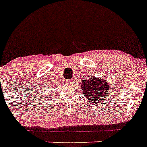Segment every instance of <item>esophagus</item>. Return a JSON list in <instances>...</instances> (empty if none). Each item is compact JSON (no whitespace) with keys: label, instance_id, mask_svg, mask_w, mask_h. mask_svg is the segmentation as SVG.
Segmentation results:
<instances>
[{"label":"esophagus","instance_id":"34e87169","mask_svg":"<svg viewBox=\"0 0 147 147\" xmlns=\"http://www.w3.org/2000/svg\"><path fill=\"white\" fill-rule=\"evenodd\" d=\"M67 82L70 84L71 82H72V80H67Z\"/></svg>","mask_w":147,"mask_h":147}]
</instances>
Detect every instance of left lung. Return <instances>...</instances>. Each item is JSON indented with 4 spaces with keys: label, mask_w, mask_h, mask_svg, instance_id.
I'll return each mask as SVG.
<instances>
[{
    "label": "left lung",
    "mask_w": 147,
    "mask_h": 147,
    "mask_svg": "<svg viewBox=\"0 0 147 147\" xmlns=\"http://www.w3.org/2000/svg\"><path fill=\"white\" fill-rule=\"evenodd\" d=\"M82 93L94 105L96 103L105 100L108 96V83L106 80L102 78H96L95 77H89L86 80H82L81 82Z\"/></svg>",
    "instance_id": "1"
}]
</instances>
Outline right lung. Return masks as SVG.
<instances>
[{
	"instance_id": "right-lung-1",
	"label": "right lung",
	"mask_w": 147,
	"mask_h": 147,
	"mask_svg": "<svg viewBox=\"0 0 147 147\" xmlns=\"http://www.w3.org/2000/svg\"><path fill=\"white\" fill-rule=\"evenodd\" d=\"M47 98H48V97H47Z\"/></svg>"
}]
</instances>
